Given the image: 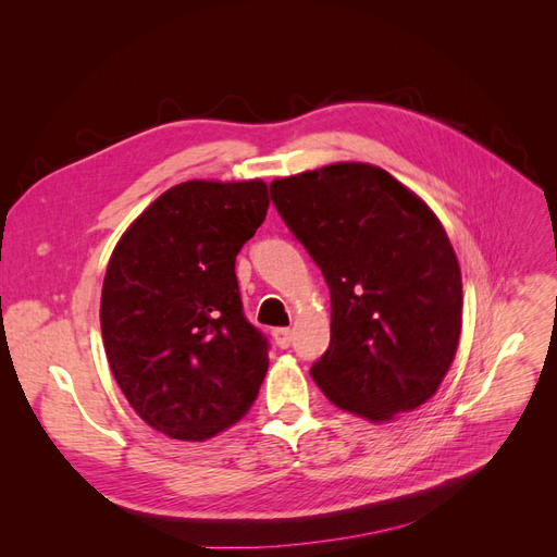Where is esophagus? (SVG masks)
I'll return each instance as SVG.
<instances>
[{"mask_svg": "<svg viewBox=\"0 0 557 557\" xmlns=\"http://www.w3.org/2000/svg\"><path fill=\"white\" fill-rule=\"evenodd\" d=\"M272 336H274V342H276L278 348H290V344H293V330L290 327H276L272 332Z\"/></svg>", "mask_w": 557, "mask_h": 557, "instance_id": "esophagus-1", "label": "esophagus"}]
</instances>
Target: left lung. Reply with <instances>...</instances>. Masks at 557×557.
<instances>
[{
    "label": "left lung",
    "instance_id": "left-lung-1",
    "mask_svg": "<svg viewBox=\"0 0 557 557\" xmlns=\"http://www.w3.org/2000/svg\"><path fill=\"white\" fill-rule=\"evenodd\" d=\"M272 201L325 276L330 348L311 376L336 407L385 423L425 404L455 358L462 276L430 207L381 166L276 178Z\"/></svg>",
    "mask_w": 557,
    "mask_h": 557
}]
</instances>
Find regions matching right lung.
Returning <instances> with one entry per match:
<instances>
[{
    "instance_id": "right-lung-1",
    "label": "right lung",
    "mask_w": 557,
    "mask_h": 557,
    "mask_svg": "<svg viewBox=\"0 0 557 557\" xmlns=\"http://www.w3.org/2000/svg\"><path fill=\"white\" fill-rule=\"evenodd\" d=\"M267 183L185 181L113 248L102 339L111 372L146 423L205 442L252 407L269 344L242 307L234 260L262 225Z\"/></svg>"
}]
</instances>
